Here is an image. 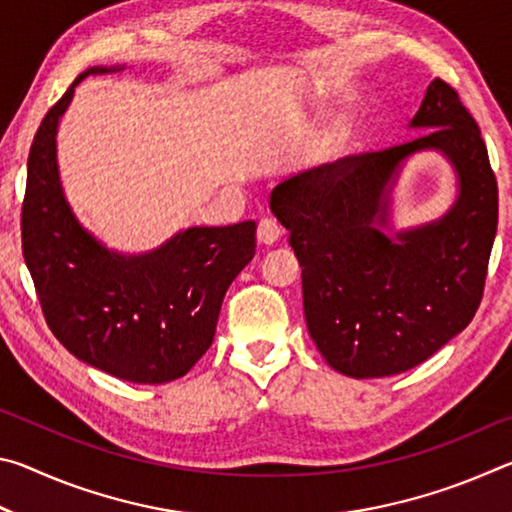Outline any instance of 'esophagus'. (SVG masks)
I'll use <instances>...</instances> for the list:
<instances>
[{
    "label": "esophagus",
    "mask_w": 512,
    "mask_h": 512,
    "mask_svg": "<svg viewBox=\"0 0 512 512\" xmlns=\"http://www.w3.org/2000/svg\"><path fill=\"white\" fill-rule=\"evenodd\" d=\"M282 237V225L275 219H262L257 225V241L262 246H273Z\"/></svg>",
    "instance_id": "obj_1"
}]
</instances>
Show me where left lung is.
Masks as SVG:
<instances>
[{
    "mask_svg": "<svg viewBox=\"0 0 512 512\" xmlns=\"http://www.w3.org/2000/svg\"><path fill=\"white\" fill-rule=\"evenodd\" d=\"M409 126L429 133L302 171L271 194L302 266L309 336L354 379L411 370L470 325L497 235V178L452 85L431 81ZM420 150L446 155L459 196L438 222L388 238L390 192Z\"/></svg>",
    "mask_w": 512,
    "mask_h": 512,
    "instance_id": "left-lung-1",
    "label": "left lung"
}]
</instances>
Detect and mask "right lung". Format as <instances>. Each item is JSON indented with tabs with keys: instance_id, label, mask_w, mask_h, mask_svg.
<instances>
[{
	"instance_id": "add662e5",
	"label": "right lung",
	"mask_w": 512,
	"mask_h": 512,
	"mask_svg": "<svg viewBox=\"0 0 512 512\" xmlns=\"http://www.w3.org/2000/svg\"><path fill=\"white\" fill-rule=\"evenodd\" d=\"M90 67L33 137L22 203V253L42 314L76 359L133 384L183 377L210 350L221 302L255 257V221L187 228L144 255H121L76 219L60 187L56 135Z\"/></svg>"
}]
</instances>
